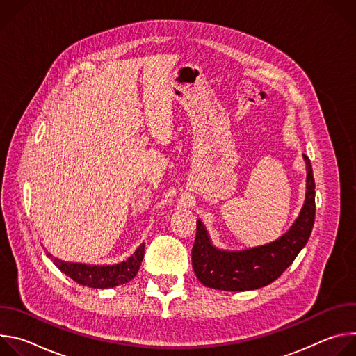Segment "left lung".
<instances>
[{
	"label": "left lung",
	"mask_w": 356,
	"mask_h": 356,
	"mask_svg": "<svg viewBox=\"0 0 356 356\" xmlns=\"http://www.w3.org/2000/svg\"><path fill=\"white\" fill-rule=\"evenodd\" d=\"M306 162V198L293 225L276 241L241 250L217 248L197 220L191 262L197 279L207 287L227 291L255 290L275 282L306 246L316 218V183L310 159Z\"/></svg>",
	"instance_id": "obj_1"
}]
</instances>
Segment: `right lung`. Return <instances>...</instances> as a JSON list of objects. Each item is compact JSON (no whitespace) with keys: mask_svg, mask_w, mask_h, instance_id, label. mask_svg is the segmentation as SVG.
I'll use <instances>...</instances> for the list:
<instances>
[{"mask_svg":"<svg viewBox=\"0 0 356 356\" xmlns=\"http://www.w3.org/2000/svg\"><path fill=\"white\" fill-rule=\"evenodd\" d=\"M143 253L145 243H140L129 258L113 265H86L77 262H65L54 258L49 252L46 253V257L54 261L60 272L72 277L79 284L92 289H111L120 284H125L136 276L143 259Z\"/></svg>","mask_w":356,"mask_h":356,"instance_id":"1","label":"right lung"}]
</instances>
